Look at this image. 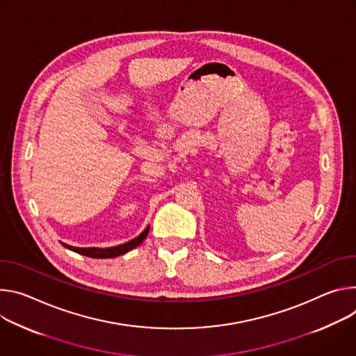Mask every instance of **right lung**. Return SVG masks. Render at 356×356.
Listing matches in <instances>:
<instances>
[{"label": "right lung", "instance_id": "right-lung-1", "mask_svg": "<svg viewBox=\"0 0 356 356\" xmlns=\"http://www.w3.org/2000/svg\"><path fill=\"white\" fill-rule=\"evenodd\" d=\"M148 230H149V226H147V227L140 233V236H137V238H134L133 241L126 242V243H123V245H118V246L106 248V249H100V248H74V246H69V245H65V243H62V245H63L66 249L72 250V252H76V253H79V254H83V256H88V257H93V259H110V257H117V256L126 254L127 252H130V250H133L134 248H137L138 245H141L143 241L147 238Z\"/></svg>", "mask_w": 356, "mask_h": 356}]
</instances>
